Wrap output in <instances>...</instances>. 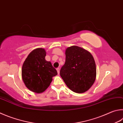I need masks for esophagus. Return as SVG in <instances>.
<instances>
[{"label": "esophagus", "mask_w": 123, "mask_h": 123, "mask_svg": "<svg viewBox=\"0 0 123 123\" xmlns=\"http://www.w3.org/2000/svg\"><path fill=\"white\" fill-rule=\"evenodd\" d=\"M56 70H57V71L58 74H60V69H59V68H57V69H56Z\"/></svg>", "instance_id": "obj_1"}]
</instances>
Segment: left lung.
Instances as JSON below:
<instances>
[{
    "label": "left lung",
    "mask_w": 123,
    "mask_h": 123,
    "mask_svg": "<svg viewBox=\"0 0 123 123\" xmlns=\"http://www.w3.org/2000/svg\"><path fill=\"white\" fill-rule=\"evenodd\" d=\"M66 62L60 76L68 88L76 93L86 92L96 78L95 60L89 51L76 46L66 49Z\"/></svg>",
    "instance_id": "8db88e82"
}]
</instances>
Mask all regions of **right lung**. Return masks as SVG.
Returning <instances> with one entry per match:
<instances>
[{
    "mask_svg": "<svg viewBox=\"0 0 123 123\" xmlns=\"http://www.w3.org/2000/svg\"><path fill=\"white\" fill-rule=\"evenodd\" d=\"M44 49L38 48L31 52L24 61L21 69L22 79L26 86L33 92H44L57 75L50 61L45 59Z\"/></svg>",
    "mask_w": 123,
    "mask_h": 123,
    "instance_id": "right-lung-1",
    "label": "right lung"
}]
</instances>
